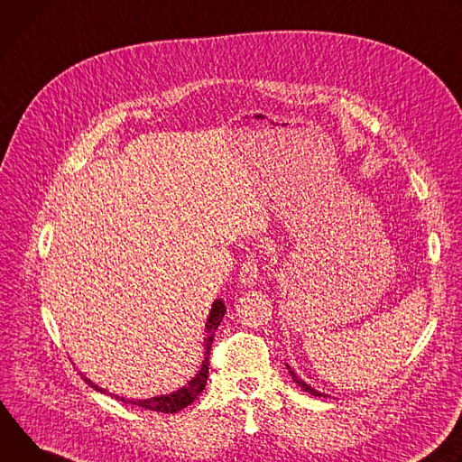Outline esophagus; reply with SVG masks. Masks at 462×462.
Returning a JSON list of instances; mask_svg holds the SVG:
<instances>
[{"label": "esophagus", "mask_w": 462, "mask_h": 462, "mask_svg": "<svg viewBox=\"0 0 462 462\" xmlns=\"http://www.w3.org/2000/svg\"><path fill=\"white\" fill-rule=\"evenodd\" d=\"M259 259L257 254L254 253H249L245 261L242 263V268H240V284L242 286H253L254 281H257L259 277Z\"/></svg>", "instance_id": "obj_1"}]
</instances>
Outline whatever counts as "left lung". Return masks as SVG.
Returning <instances> with one entry per match:
<instances>
[{
    "label": "left lung",
    "mask_w": 462,
    "mask_h": 462,
    "mask_svg": "<svg viewBox=\"0 0 462 462\" xmlns=\"http://www.w3.org/2000/svg\"><path fill=\"white\" fill-rule=\"evenodd\" d=\"M286 369H288V373H290V376H291V380H293V382H295V383H297V385H299V387H300V389H302V391H306V393H310V394H312V396H321V398H330V396H328V394H325V393H321V391H318V389H314V387H310V385H309V383H306V382H304V380H300V378H299V376H297V374H295V373H293V371H291V369H290V365H286Z\"/></svg>",
    "instance_id": "8db88e82"
}]
</instances>
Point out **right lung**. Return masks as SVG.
I'll use <instances>...</instances> for the list:
<instances>
[{
    "instance_id": "obj_1",
    "label": "right lung",
    "mask_w": 462,
    "mask_h": 462,
    "mask_svg": "<svg viewBox=\"0 0 462 462\" xmlns=\"http://www.w3.org/2000/svg\"><path fill=\"white\" fill-rule=\"evenodd\" d=\"M226 314V306L222 302V299H217L213 302V309L209 312V319L208 323H205V332H208V336L203 337V362L199 365V371L198 374L187 382V385L180 387L178 391L171 393V394H162V396H152V398H146V400H126L119 394H114V393H108L112 398L116 400H121L125 403H132V405H137V407H143V409H148V411H158V413H178L181 411L183 407L190 405L198 396L199 393L205 389V383H208V374H209V352H211V346H213V337H215V332L218 328V325L222 323V318ZM84 382L93 387L95 391L98 393H106L102 387L95 385L91 380H88L84 376Z\"/></svg>"
}]
</instances>
